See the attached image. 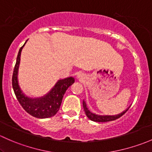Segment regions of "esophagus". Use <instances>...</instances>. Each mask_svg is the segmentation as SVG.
<instances>
[{
    "mask_svg": "<svg viewBox=\"0 0 152 152\" xmlns=\"http://www.w3.org/2000/svg\"><path fill=\"white\" fill-rule=\"evenodd\" d=\"M79 77H80V76H79Z\"/></svg>",
    "mask_w": 152,
    "mask_h": 152,
    "instance_id": "esophagus-1",
    "label": "esophagus"
}]
</instances>
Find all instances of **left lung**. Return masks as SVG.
<instances>
[{
  "mask_svg": "<svg viewBox=\"0 0 152 152\" xmlns=\"http://www.w3.org/2000/svg\"><path fill=\"white\" fill-rule=\"evenodd\" d=\"M83 107L84 110H85V113L86 115L87 116V118H88L90 120L95 122H107L116 120V119L121 117L124 114H125L127 110H129V107L128 109H126V110L124 111L123 113H121V114L117 115H96L94 114V113H91V112L87 109V104H86L85 101H83Z\"/></svg>",
  "mask_w": 152,
  "mask_h": 152,
  "instance_id": "obj_1",
  "label": "left lung"
}]
</instances>
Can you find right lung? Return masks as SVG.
I'll return each instance as SVG.
<instances>
[{"label": "right lung", "mask_w": 152, "mask_h": 152, "mask_svg": "<svg viewBox=\"0 0 152 152\" xmlns=\"http://www.w3.org/2000/svg\"><path fill=\"white\" fill-rule=\"evenodd\" d=\"M25 44L20 48L16 64L14 68L12 76V87L14 92L17 99L23 108L31 115L37 118H47L52 117L55 115L59 110L64 94L67 89L74 83L75 79L73 77H69L59 80L51 90L43 97L39 99H31L27 97L20 88L18 81V67L20 60L21 50Z\"/></svg>", "instance_id": "right-lung-1"}]
</instances>
